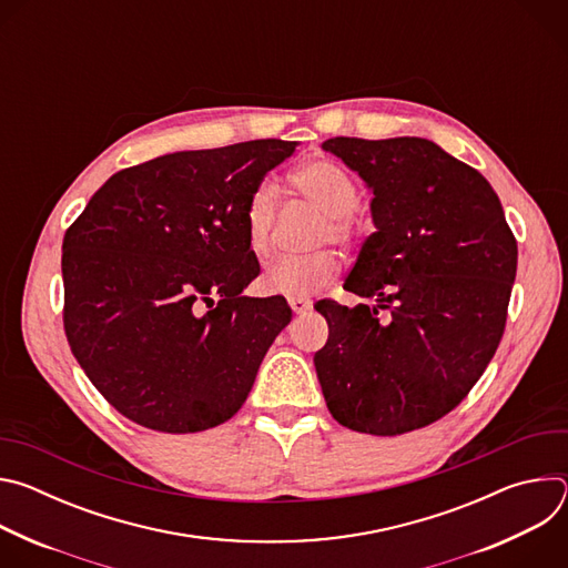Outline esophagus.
Here are the masks:
<instances>
[{
	"label": "esophagus",
	"instance_id": "34e87169",
	"mask_svg": "<svg viewBox=\"0 0 568 568\" xmlns=\"http://www.w3.org/2000/svg\"><path fill=\"white\" fill-rule=\"evenodd\" d=\"M287 303H290V307H292L296 314H303V312H307V310L312 307V301H310V298H303V296L287 298Z\"/></svg>",
	"mask_w": 568,
	"mask_h": 568
}]
</instances>
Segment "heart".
Here are the masks:
<instances>
[{
  "label": "heart",
  "mask_w": 568,
  "mask_h": 568,
  "mask_svg": "<svg viewBox=\"0 0 568 568\" xmlns=\"http://www.w3.org/2000/svg\"><path fill=\"white\" fill-rule=\"evenodd\" d=\"M292 186L296 193L323 213L318 229V242L335 240L348 242L357 233V186L353 178L337 166L335 161L316 159L307 161L292 173ZM278 211V186L272 180H263L245 204V231L247 245L256 256L270 250L272 226ZM339 272L337 256L333 252H314L307 256H278L263 274V287L270 294L281 296H307L323 285H328Z\"/></svg>",
  "instance_id": "obj_1"
}]
</instances>
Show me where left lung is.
Instances as JSON below:
<instances>
[{
  "mask_svg": "<svg viewBox=\"0 0 568 568\" xmlns=\"http://www.w3.org/2000/svg\"><path fill=\"white\" fill-rule=\"evenodd\" d=\"M321 148L373 191L375 224L344 283L373 305H314L333 326L314 353L323 397L353 432L427 427L499 348L517 240L490 182L429 139L335 136Z\"/></svg>",
  "mask_w": 568,
  "mask_h": 568,
  "instance_id": "obj_1",
  "label": "left lung"
}]
</instances>
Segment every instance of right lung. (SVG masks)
I'll use <instances>...</instances> for the list:
<instances>
[{"mask_svg":"<svg viewBox=\"0 0 568 568\" xmlns=\"http://www.w3.org/2000/svg\"><path fill=\"white\" fill-rule=\"evenodd\" d=\"M296 145L256 139L150 159L112 175L67 229V342L128 420L193 434L245 404L292 310L283 296H242L261 274L242 213Z\"/></svg>","mask_w":568,"mask_h":568,"instance_id":"add662e5","label":"right lung"}]
</instances>
